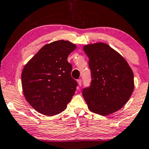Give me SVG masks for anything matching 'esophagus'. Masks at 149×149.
I'll use <instances>...</instances> for the list:
<instances>
[{
	"label": "esophagus",
	"mask_w": 149,
	"mask_h": 149,
	"mask_svg": "<svg viewBox=\"0 0 149 149\" xmlns=\"http://www.w3.org/2000/svg\"><path fill=\"white\" fill-rule=\"evenodd\" d=\"M77 82H78V85H79V86H81V85H82V80H80V79H78V80H77Z\"/></svg>",
	"instance_id": "esophagus-1"
}]
</instances>
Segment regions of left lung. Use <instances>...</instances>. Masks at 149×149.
Segmentation results:
<instances>
[{
	"instance_id": "8db88e82",
	"label": "left lung",
	"mask_w": 149,
	"mask_h": 149,
	"mask_svg": "<svg viewBox=\"0 0 149 149\" xmlns=\"http://www.w3.org/2000/svg\"><path fill=\"white\" fill-rule=\"evenodd\" d=\"M91 70L90 86L83 96L92 112L108 116L120 110L134 90V74L127 61L107 44L96 42L83 47Z\"/></svg>"
}]
</instances>
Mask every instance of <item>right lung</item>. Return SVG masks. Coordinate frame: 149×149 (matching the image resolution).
Instances as JSON below:
<instances>
[{
    "label": "right lung",
    "mask_w": 149,
    "mask_h": 149,
    "mask_svg": "<svg viewBox=\"0 0 149 149\" xmlns=\"http://www.w3.org/2000/svg\"><path fill=\"white\" fill-rule=\"evenodd\" d=\"M76 45L60 40L44 45L28 61L22 73L26 100L38 112L52 116L64 111L72 99L78 83L71 76L68 62Z\"/></svg>",
    "instance_id": "1"
}]
</instances>
